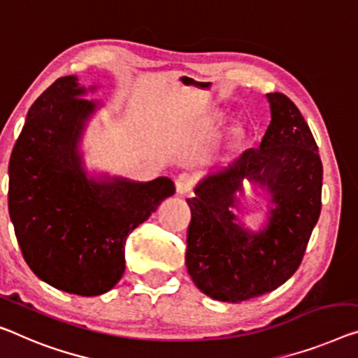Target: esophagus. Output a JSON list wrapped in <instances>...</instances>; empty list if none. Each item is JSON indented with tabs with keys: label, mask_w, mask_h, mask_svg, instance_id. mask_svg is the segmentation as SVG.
I'll return each mask as SVG.
<instances>
[{
	"label": "esophagus",
	"mask_w": 358,
	"mask_h": 358,
	"mask_svg": "<svg viewBox=\"0 0 358 358\" xmlns=\"http://www.w3.org/2000/svg\"><path fill=\"white\" fill-rule=\"evenodd\" d=\"M194 184H195V179L187 173L179 174L178 178H176V190H178V194H180V195L189 194V192L192 190V187H194Z\"/></svg>",
	"instance_id": "esophagus-1"
}]
</instances>
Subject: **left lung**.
Instances as JSON below:
<instances>
[{"label":"left lung","mask_w":358,"mask_h":358,"mask_svg":"<svg viewBox=\"0 0 358 358\" xmlns=\"http://www.w3.org/2000/svg\"><path fill=\"white\" fill-rule=\"evenodd\" d=\"M267 99L272 120L261 145L208 174L187 200L189 275L206 296L234 304L271 293L298 271L322 211L323 166L309 124L288 96ZM245 177L273 194L275 208L259 234L241 229L229 211Z\"/></svg>","instance_id":"1"}]
</instances>
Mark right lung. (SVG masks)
I'll use <instances>...</instances> for the list:
<instances>
[{
	"mask_svg": "<svg viewBox=\"0 0 358 358\" xmlns=\"http://www.w3.org/2000/svg\"><path fill=\"white\" fill-rule=\"evenodd\" d=\"M75 76L33 102L9 160V216L22 256L43 282L78 296L107 293L124 272V243L176 189L168 178L97 182L78 142L96 103Z\"/></svg>",
	"mask_w": 358,
	"mask_h": 358,
	"instance_id": "add662e5",
	"label": "right lung"
}]
</instances>
